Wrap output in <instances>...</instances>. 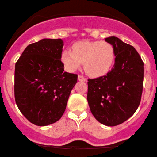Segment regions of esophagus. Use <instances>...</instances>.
Returning <instances> with one entry per match:
<instances>
[{
  "mask_svg": "<svg viewBox=\"0 0 157 157\" xmlns=\"http://www.w3.org/2000/svg\"><path fill=\"white\" fill-rule=\"evenodd\" d=\"M78 79L81 81H86V78H85V77L83 76H82V75H80V74H78Z\"/></svg>",
  "mask_w": 157,
  "mask_h": 157,
  "instance_id": "obj_1",
  "label": "esophagus"
}]
</instances>
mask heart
<instances>
[{
    "label": "heart",
    "instance_id": "b5f03b06",
    "mask_svg": "<svg viewBox=\"0 0 157 157\" xmlns=\"http://www.w3.org/2000/svg\"><path fill=\"white\" fill-rule=\"evenodd\" d=\"M63 63L67 70L73 72L80 68L82 63L87 74L92 76H102L113 68L115 59L114 47L105 41H81L74 44L73 52H63Z\"/></svg>",
    "mask_w": 157,
    "mask_h": 157
}]
</instances>
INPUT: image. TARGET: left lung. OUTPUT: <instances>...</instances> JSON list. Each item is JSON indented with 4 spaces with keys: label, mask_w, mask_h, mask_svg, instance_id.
<instances>
[{
    "label": "left lung",
    "mask_w": 157,
    "mask_h": 157,
    "mask_svg": "<svg viewBox=\"0 0 157 157\" xmlns=\"http://www.w3.org/2000/svg\"><path fill=\"white\" fill-rule=\"evenodd\" d=\"M105 41L115 49V64L105 76L88 79L87 101L97 121L115 126L131 117L140 105L144 62L133 46L117 37L110 36Z\"/></svg>",
    "instance_id": "obj_1"
}]
</instances>
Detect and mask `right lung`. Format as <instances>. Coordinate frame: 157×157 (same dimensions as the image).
I'll return each instance as SVG.
<instances>
[{"instance_id":"1","label":"right lung","mask_w":157,"mask_h":157,"mask_svg":"<svg viewBox=\"0 0 157 157\" xmlns=\"http://www.w3.org/2000/svg\"><path fill=\"white\" fill-rule=\"evenodd\" d=\"M63 46L61 39H43L29 44L16 63V103L36 125H48L60 119L77 82L78 75L64 71Z\"/></svg>"}]
</instances>
